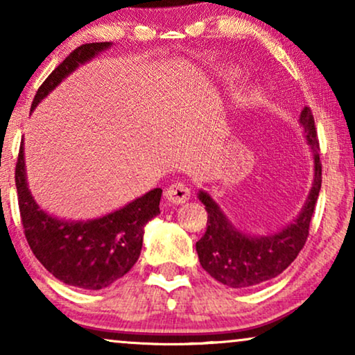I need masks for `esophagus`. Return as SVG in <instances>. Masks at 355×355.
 <instances>
[{
	"instance_id": "obj_1",
	"label": "esophagus",
	"mask_w": 355,
	"mask_h": 355,
	"mask_svg": "<svg viewBox=\"0 0 355 355\" xmlns=\"http://www.w3.org/2000/svg\"><path fill=\"white\" fill-rule=\"evenodd\" d=\"M166 198L171 203L181 205V203H186L189 198H191V189L182 182L171 184V186L166 189Z\"/></svg>"
}]
</instances>
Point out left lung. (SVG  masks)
Here are the masks:
<instances>
[{"mask_svg":"<svg viewBox=\"0 0 355 355\" xmlns=\"http://www.w3.org/2000/svg\"><path fill=\"white\" fill-rule=\"evenodd\" d=\"M299 123L313 152V181L302 210L283 230L268 236L247 234L232 225L210 193L198 191V200L208 213L207 231L196 244L198 260L208 275L230 288H252L276 278L293 263L307 241L310 220L322 187V163L313 114L309 106L300 111Z\"/></svg>","mask_w":355,"mask_h":355,"instance_id":"obj_1","label":"left lung"}]
</instances>
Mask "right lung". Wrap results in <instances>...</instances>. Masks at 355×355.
<instances>
[{"label": "right lung", "mask_w": 355, "mask_h": 355, "mask_svg": "<svg viewBox=\"0 0 355 355\" xmlns=\"http://www.w3.org/2000/svg\"><path fill=\"white\" fill-rule=\"evenodd\" d=\"M113 43H85L76 48L37 90V105L77 67L85 64ZM16 187L26 239L33 255L50 273L74 288L98 291L128 273L139 260L145 226L159 213L162 189H153L119 210L85 221L62 220L40 208L27 184L24 142L16 164Z\"/></svg>", "instance_id": "obj_1"}]
</instances>
